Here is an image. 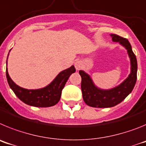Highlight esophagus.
I'll return each instance as SVG.
<instances>
[{
    "mask_svg": "<svg viewBox=\"0 0 146 146\" xmlns=\"http://www.w3.org/2000/svg\"><path fill=\"white\" fill-rule=\"evenodd\" d=\"M82 62L80 61V60H77V61L74 63V66H75V69L77 70H79L82 67Z\"/></svg>",
    "mask_w": 146,
    "mask_h": 146,
    "instance_id": "34e87169",
    "label": "esophagus"
}]
</instances>
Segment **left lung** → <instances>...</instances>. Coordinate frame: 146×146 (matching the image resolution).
Here are the masks:
<instances>
[{
  "mask_svg": "<svg viewBox=\"0 0 146 146\" xmlns=\"http://www.w3.org/2000/svg\"><path fill=\"white\" fill-rule=\"evenodd\" d=\"M110 36L113 42H118L127 50L130 58L131 72L128 77L118 86L108 90H104L95 86L89 74L84 71H80L79 73L82 77L81 89L82 98L87 105L93 108H112L117 105L132 91L137 81V63L129 42L126 38L116 34H110Z\"/></svg>",
  "mask_w": 146,
  "mask_h": 146,
  "instance_id": "8db88e82",
  "label": "left lung"
}]
</instances>
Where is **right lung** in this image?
<instances>
[{"label":"right lung","mask_w":146,"mask_h":146,"mask_svg":"<svg viewBox=\"0 0 146 146\" xmlns=\"http://www.w3.org/2000/svg\"><path fill=\"white\" fill-rule=\"evenodd\" d=\"M75 72L74 66H72L69 69L60 72L48 86L39 89H25L15 84L9 75L7 68L6 74L10 88L22 102L31 106L47 108L54 106L58 102L61 96L62 90L65 86L69 77Z\"/></svg>","instance_id":"right-lung-1"}]
</instances>
